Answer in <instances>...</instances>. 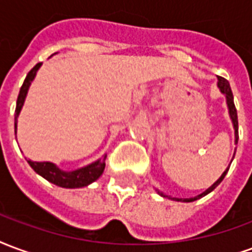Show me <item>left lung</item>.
Wrapping results in <instances>:
<instances>
[{"label": "left lung", "instance_id": "left-lung-1", "mask_svg": "<svg viewBox=\"0 0 252 252\" xmlns=\"http://www.w3.org/2000/svg\"><path fill=\"white\" fill-rule=\"evenodd\" d=\"M218 87H219L220 93L225 95V100H227V106H228L229 117H231V121H232V125H234V128H235V144H238V139H239V134H238V113H236V108H235L234 95H232V91H231V87H229L228 80H225L224 78L219 76V78H218ZM234 157H235V153H234ZM231 162H232V161H231ZM228 169H229V165H228V168L224 170L223 174H221L219 179H218L216 183H214V184L211 185L205 192H203V193L199 194V196H196V197H189V199H177V197H169V196L164 194L162 192H159L158 189H157V192H158V194H161L162 197H169V199L176 200V201H183V203H190V201H194V200H197L200 199V197L205 196V194H208L209 192H212V190H214V189L216 188L221 181H223V179L225 177V174H227V172H228Z\"/></svg>", "mask_w": 252, "mask_h": 252}]
</instances>
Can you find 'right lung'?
<instances>
[{
    "mask_svg": "<svg viewBox=\"0 0 252 252\" xmlns=\"http://www.w3.org/2000/svg\"><path fill=\"white\" fill-rule=\"evenodd\" d=\"M40 67H41V63L36 64L29 71L27 78L24 80L23 86L20 88L17 104H16V111H14V130L16 131H17L18 114H20V111H21V108L24 106V100H25V96L28 94L29 86L32 83V80L36 76V72H37V69ZM106 157L107 156L104 154L102 158L96 159L93 164L87 165L84 168L76 169V170H71V172L62 170V169L58 168L55 164L47 162V161L45 162H36V161H32V159H27V161H28L31 168L36 173L40 174L45 180H48L49 183H52V184L62 187V188H82V187H87V185H90L94 181H96L102 176L104 166H106Z\"/></svg>",
    "mask_w": 252,
    "mask_h": 252,
    "instance_id": "obj_1",
    "label": "right lung"
}]
</instances>
